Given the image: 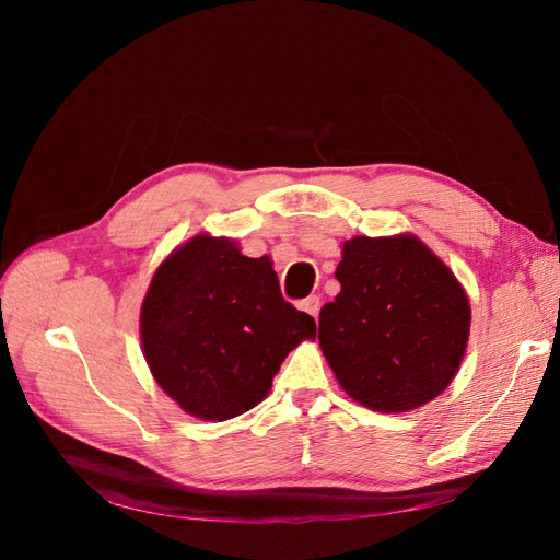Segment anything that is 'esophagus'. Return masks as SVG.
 <instances>
[{"instance_id":"1","label":"esophagus","mask_w":560,"mask_h":560,"mask_svg":"<svg viewBox=\"0 0 560 560\" xmlns=\"http://www.w3.org/2000/svg\"><path fill=\"white\" fill-rule=\"evenodd\" d=\"M319 306H322V299H319L317 294H311L308 299L301 301V308L306 311L308 315H313L315 319H317V315H319Z\"/></svg>"}]
</instances>
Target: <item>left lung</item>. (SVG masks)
Masks as SVG:
<instances>
[{
  "label": "left lung",
  "instance_id": "obj_1",
  "mask_svg": "<svg viewBox=\"0 0 560 560\" xmlns=\"http://www.w3.org/2000/svg\"><path fill=\"white\" fill-rule=\"evenodd\" d=\"M336 278L317 338L346 393L381 413L444 393L469 336V301L446 264L413 235H360L343 245Z\"/></svg>",
  "mask_w": 560,
  "mask_h": 560
}]
</instances>
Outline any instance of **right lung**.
I'll use <instances>...</instances> for the list:
<instances>
[{
	"instance_id": "right-lung-1",
	"label": "right lung",
	"mask_w": 560,
	"mask_h": 560,
	"mask_svg": "<svg viewBox=\"0 0 560 560\" xmlns=\"http://www.w3.org/2000/svg\"><path fill=\"white\" fill-rule=\"evenodd\" d=\"M142 348L186 413L229 420L257 406L315 319L284 301L268 257L196 235L167 257L142 303Z\"/></svg>"
}]
</instances>
